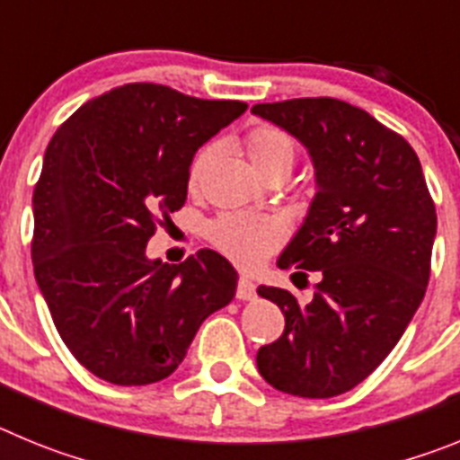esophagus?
Instances as JSON below:
<instances>
[{
	"mask_svg": "<svg viewBox=\"0 0 460 460\" xmlns=\"http://www.w3.org/2000/svg\"><path fill=\"white\" fill-rule=\"evenodd\" d=\"M253 296H255V283L246 279V276H242V279L237 280V299L249 302V299H253Z\"/></svg>",
	"mask_w": 460,
	"mask_h": 460,
	"instance_id": "obj_1",
	"label": "esophagus"
}]
</instances>
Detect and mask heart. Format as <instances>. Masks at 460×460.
<instances>
[{
	"label": "heart",
	"instance_id": "heart-1",
	"mask_svg": "<svg viewBox=\"0 0 460 460\" xmlns=\"http://www.w3.org/2000/svg\"><path fill=\"white\" fill-rule=\"evenodd\" d=\"M246 152L260 172L270 177L276 170H292L296 161V140L279 126L262 124L246 136ZM218 154V142H207L195 154L189 168L190 189L200 186L207 168ZM211 243L239 267L260 265L283 243L286 230L276 218L258 214H221L207 227Z\"/></svg>",
	"mask_w": 460,
	"mask_h": 460
}]
</instances>
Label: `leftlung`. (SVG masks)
Segmentation results:
<instances>
[{
    "label": "left lung",
    "instance_id": "obj_1",
    "mask_svg": "<svg viewBox=\"0 0 460 460\" xmlns=\"http://www.w3.org/2000/svg\"><path fill=\"white\" fill-rule=\"evenodd\" d=\"M251 112L308 149L318 193L280 270L306 279L313 299L260 286L286 315L279 341L258 350V371L279 392L332 398L367 380L403 336L424 299L436 205L403 136L339 99L258 103Z\"/></svg>",
    "mask_w": 460,
    "mask_h": 460
}]
</instances>
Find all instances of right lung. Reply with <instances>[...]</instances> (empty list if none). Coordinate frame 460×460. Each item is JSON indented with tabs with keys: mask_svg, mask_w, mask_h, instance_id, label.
<instances>
[{
	"mask_svg": "<svg viewBox=\"0 0 460 460\" xmlns=\"http://www.w3.org/2000/svg\"><path fill=\"white\" fill-rule=\"evenodd\" d=\"M246 108L131 83L52 136L34 189V276L66 348L101 380H164L205 318L233 302L237 271L217 251L181 265L145 251L161 217L184 207L195 152Z\"/></svg>",
	"mask_w": 460,
	"mask_h": 460,
	"instance_id": "obj_1",
	"label": "right lung"
}]
</instances>
